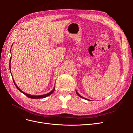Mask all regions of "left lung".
I'll use <instances>...</instances> for the list:
<instances>
[{"mask_svg": "<svg viewBox=\"0 0 133 133\" xmlns=\"http://www.w3.org/2000/svg\"><path fill=\"white\" fill-rule=\"evenodd\" d=\"M76 94H77V95L79 96H80V98H83V99H85V100H89V99H87V98H84V97H83V96H81V95H80L79 93H78V92H77V91H76Z\"/></svg>", "mask_w": 133, "mask_h": 133, "instance_id": "obj_1", "label": "left lung"}]
</instances>
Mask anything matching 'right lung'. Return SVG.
Wrapping results in <instances>:
<instances>
[{
  "label": "right lung",
  "instance_id": "right-lung-1",
  "mask_svg": "<svg viewBox=\"0 0 133 133\" xmlns=\"http://www.w3.org/2000/svg\"><path fill=\"white\" fill-rule=\"evenodd\" d=\"M13 45V44H12V45ZM10 53H11V50H10ZM11 57H10V63H9V69H10V71H11V68H10V62H11ZM13 82H14V84H15V87H17V89L21 91V92H22L23 94H24V95H25L26 96H28V98H31V99H42V98H46V96H49V95H51L52 93H53V92L54 91V90H55V87H54V88H53V89L51 91H50L49 92H48V93H47V94H44V95H30V94H27V93H25V92H24V91H23L22 90H21L19 88V87L17 86V84H15V81L14 80V79H13Z\"/></svg>",
  "mask_w": 133,
  "mask_h": 133
}]
</instances>
